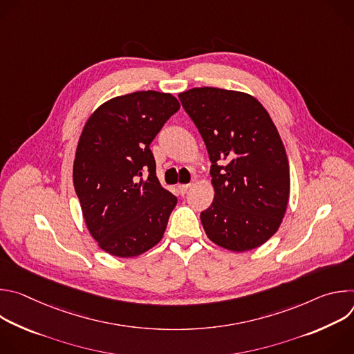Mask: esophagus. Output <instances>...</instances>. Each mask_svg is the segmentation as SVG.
Listing matches in <instances>:
<instances>
[{
	"mask_svg": "<svg viewBox=\"0 0 354 354\" xmlns=\"http://www.w3.org/2000/svg\"><path fill=\"white\" fill-rule=\"evenodd\" d=\"M189 187H190V185H178V192L183 196L187 192Z\"/></svg>",
	"mask_w": 354,
	"mask_h": 354,
	"instance_id": "34e87169",
	"label": "esophagus"
}]
</instances>
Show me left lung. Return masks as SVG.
Instances as JSON below:
<instances>
[{
    "mask_svg": "<svg viewBox=\"0 0 354 354\" xmlns=\"http://www.w3.org/2000/svg\"><path fill=\"white\" fill-rule=\"evenodd\" d=\"M179 99L212 161L214 200L200 214L207 236L232 252L263 245L279 230L290 196L287 154L268 111L249 93L213 86Z\"/></svg>",
    "mask_w": 354,
    "mask_h": 354,
    "instance_id": "obj_1",
    "label": "left lung"
}]
</instances>
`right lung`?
<instances>
[{
	"instance_id": "right-lung-1",
	"label": "right lung",
	"mask_w": 354,
	"mask_h": 354,
	"mask_svg": "<svg viewBox=\"0 0 354 354\" xmlns=\"http://www.w3.org/2000/svg\"><path fill=\"white\" fill-rule=\"evenodd\" d=\"M179 108L171 93L138 91L106 100L82 129L74 189L88 231L113 257H138L164 236L178 198L161 186L149 144Z\"/></svg>"
}]
</instances>
